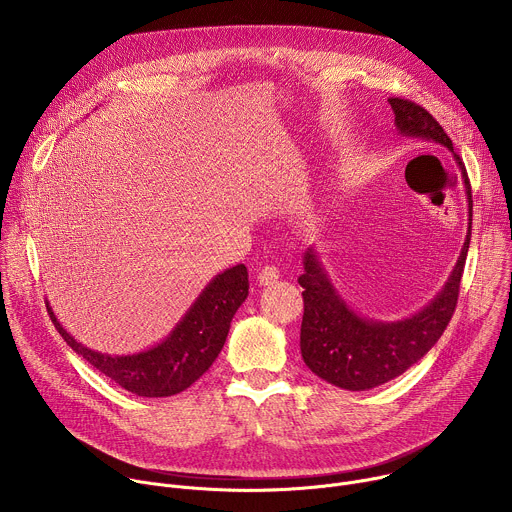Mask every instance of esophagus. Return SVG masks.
<instances>
[{
	"instance_id": "34e87169",
	"label": "esophagus",
	"mask_w": 512,
	"mask_h": 512,
	"mask_svg": "<svg viewBox=\"0 0 512 512\" xmlns=\"http://www.w3.org/2000/svg\"><path fill=\"white\" fill-rule=\"evenodd\" d=\"M277 279H279V269L275 265H265L257 275L259 285H273Z\"/></svg>"
}]
</instances>
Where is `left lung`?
Instances as JSON below:
<instances>
[{
  "label": "left lung",
  "instance_id": "left-lung-1",
  "mask_svg": "<svg viewBox=\"0 0 512 512\" xmlns=\"http://www.w3.org/2000/svg\"><path fill=\"white\" fill-rule=\"evenodd\" d=\"M389 105L395 113V127L403 137L442 145L454 156L462 170L468 200V233L442 291H437V296L413 316L395 322L356 314L338 294L316 247H308L304 253V273L298 279L304 287L302 358L314 375L346 391H369L389 383L413 367L440 340L458 304L460 279L472 235V190L452 139L423 107L399 97L389 99Z\"/></svg>",
  "mask_w": 512,
  "mask_h": 512
}]
</instances>
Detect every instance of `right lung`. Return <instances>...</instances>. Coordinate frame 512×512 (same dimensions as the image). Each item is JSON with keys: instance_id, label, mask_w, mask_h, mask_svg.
<instances>
[{"instance_id": "1", "label": "right lung", "mask_w": 512, "mask_h": 512, "mask_svg": "<svg viewBox=\"0 0 512 512\" xmlns=\"http://www.w3.org/2000/svg\"><path fill=\"white\" fill-rule=\"evenodd\" d=\"M247 296V267L239 263L225 269L206 283L162 342L135 354L91 350L64 330L48 302L46 310L64 342L119 387L139 397H172L186 391L210 369L227 342L233 316Z\"/></svg>"}]
</instances>
